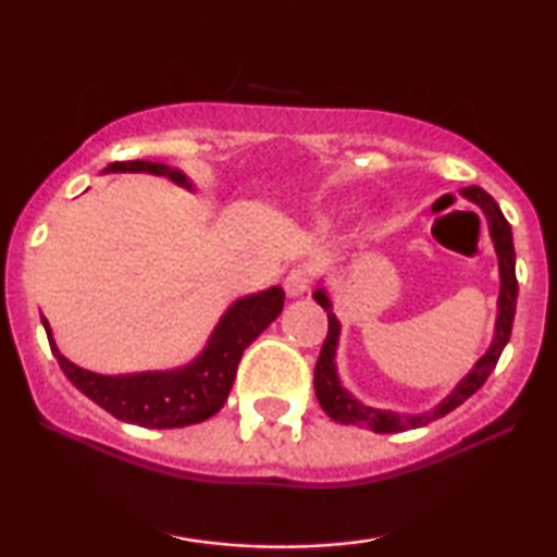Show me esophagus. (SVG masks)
I'll return each instance as SVG.
<instances>
[{
    "label": "esophagus",
    "mask_w": 557,
    "mask_h": 557,
    "mask_svg": "<svg viewBox=\"0 0 557 557\" xmlns=\"http://www.w3.org/2000/svg\"><path fill=\"white\" fill-rule=\"evenodd\" d=\"M311 286V269H307V265H296V269H292L286 273L284 278V292L288 299H296V296H304L309 292Z\"/></svg>",
    "instance_id": "esophagus-1"
}]
</instances>
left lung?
I'll return each instance as SVG.
<instances>
[{
	"instance_id": "1",
	"label": "left lung",
	"mask_w": 557,
	"mask_h": 557,
	"mask_svg": "<svg viewBox=\"0 0 557 557\" xmlns=\"http://www.w3.org/2000/svg\"><path fill=\"white\" fill-rule=\"evenodd\" d=\"M461 195L467 197L469 202H474L479 210L484 212L486 225H490V238L494 243V250H497L499 261V299H497V322H494V337L492 345L486 352L479 357L474 368H471L467 375H463L451 393L446 395L438 406H433L425 413H398V410H385V408H372L364 406L355 398L352 393L345 391L339 383L337 372V345H339V319L334 317L332 311V299L326 294L324 286H319L314 292V299L319 307L326 311V319H330V332H326V339L322 345V355H319L317 368H314V391L319 406L324 408V413L332 418V421L345 423V425H357V429H368L375 433H400L410 429H421V425L436 421V418H444L451 413L454 408H459L463 400L471 398L479 387L486 383V377L492 375L494 364H497L502 349L509 342V334H512V322H515V307H517V276H515V243H512V227L502 215L499 205L492 200V195H486L482 187H467L461 189Z\"/></svg>"
}]
</instances>
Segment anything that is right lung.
<instances>
[{
  "instance_id": "add662e5",
  "label": "right lung",
  "mask_w": 557,
  "mask_h": 557,
  "mask_svg": "<svg viewBox=\"0 0 557 557\" xmlns=\"http://www.w3.org/2000/svg\"><path fill=\"white\" fill-rule=\"evenodd\" d=\"M103 172H147L172 180L174 185L185 187L189 193L195 189L185 172L159 162H141V159L113 162ZM281 309H284V288L281 286L240 296L225 309L208 345L193 362L174 370L132 372V375H98V372L78 368L58 349L45 317L42 326L48 332L50 349L58 357L60 370L96 406L109 410L119 421L144 425V429H182V425L208 421L223 408L235 372H238L243 349L281 314Z\"/></svg>"
}]
</instances>
